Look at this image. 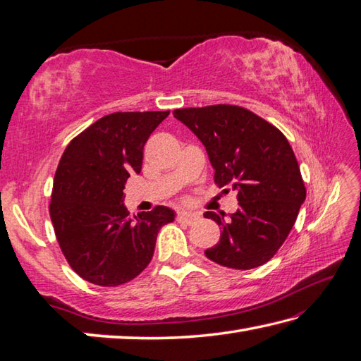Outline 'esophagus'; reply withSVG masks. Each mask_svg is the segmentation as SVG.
Here are the masks:
<instances>
[{
    "label": "esophagus",
    "mask_w": 361,
    "mask_h": 361,
    "mask_svg": "<svg viewBox=\"0 0 361 361\" xmlns=\"http://www.w3.org/2000/svg\"><path fill=\"white\" fill-rule=\"evenodd\" d=\"M198 219H200V214H197V212L180 211L178 214H176V220H178V221H185V224H188V225L194 224V221H197Z\"/></svg>",
    "instance_id": "obj_1"
}]
</instances>
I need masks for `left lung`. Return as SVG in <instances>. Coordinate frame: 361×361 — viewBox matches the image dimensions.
Segmentation results:
<instances>
[{"label": "left lung", "instance_id": "1", "mask_svg": "<svg viewBox=\"0 0 361 361\" xmlns=\"http://www.w3.org/2000/svg\"><path fill=\"white\" fill-rule=\"evenodd\" d=\"M173 116L203 142L214 181L237 192L239 209L225 220L204 212L221 229L219 243L206 250L212 262L251 270L268 262L286 242L305 186L287 137L252 111L237 105L178 109Z\"/></svg>", "mask_w": 361, "mask_h": 361}]
</instances>
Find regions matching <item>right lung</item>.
Segmentation results:
<instances>
[{
    "label": "right lung",
    "instance_id": "add662e5",
    "mask_svg": "<svg viewBox=\"0 0 361 361\" xmlns=\"http://www.w3.org/2000/svg\"><path fill=\"white\" fill-rule=\"evenodd\" d=\"M169 111L111 113L68 144L54 176L49 214L63 256L82 279L116 287L152 260L161 226L175 212L157 206L128 216L124 188L140 173L150 133Z\"/></svg>",
    "mask_w": 361,
    "mask_h": 361
}]
</instances>
